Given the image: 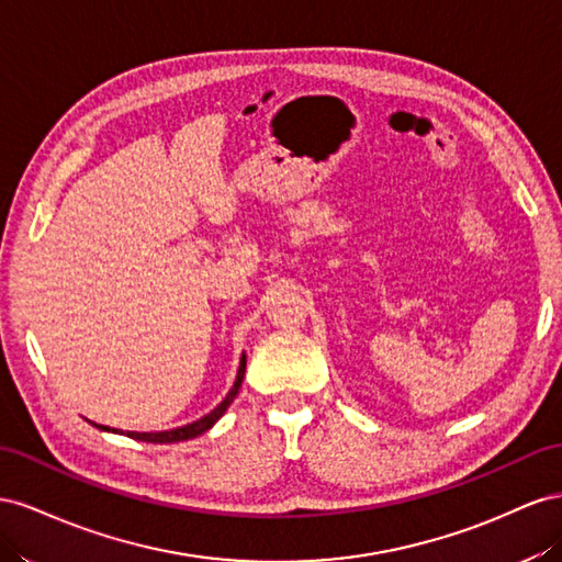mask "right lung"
Segmentation results:
<instances>
[{
  "label": "right lung",
  "mask_w": 562,
  "mask_h": 562,
  "mask_svg": "<svg viewBox=\"0 0 562 562\" xmlns=\"http://www.w3.org/2000/svg\"><path fill=\"white\" fill-rule=\"evenodd\" d=\"M245 370H247V356L243 352V358H239V367H237V376H235V383H233V389L228 391V395L221 400V403L210 412V414H204L202 419H198V422H192V424H186V426H179V428H171V430H157V432H136V430H120V428H110V426H101V424H93V422H89V424H93L95 428H101V430H108V432H124V436H130V438H134V440H140V442H181V440H192V438H198V436H202L204 430H210L223 414H226V409L231 407V403L235 400V395L239 393V386H243V379H245Z\"/></svg>",
  "instance_id": "1"
}]
</instances>
